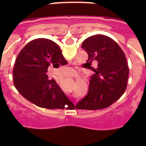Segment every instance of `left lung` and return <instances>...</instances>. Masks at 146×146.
I'll use <instances>...</instances> for the list:
<instances>
[{"instance_id":"8db88e82","label":"left lung","mask_w":146,"mask_h":146,"mask_svg":"<svg viewBox=\"0 0 146 146\" xmlns=\"http://www.w3.org/2000/svg\"><path fill=\"white\" fill-rule=\"evenodd\" d=\"M82 48L88 55L86 64L94 74L91 76L88 92L77 103V109L99 110L117 101L127 86L129 68L126 56L119 45L110 37L94 35L86 38ZM97 61V67L91 66Z\"/></svg>"}]
</instances>
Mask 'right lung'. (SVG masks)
<instances>
[{"instance_id": "add662e5", "label": "right lung", "mask_w": 146, "mask_h": 146, "mask_svg": "<svg viewBox=\"0 0 146 146\" xmlns=\"http://www.w3.org/2000/svg\"><path fill=\"white\" fill-rule=\"evenodd\" d=\"M67 64L60 47L47 38L30 42L20 51L13 71L14 84L22 96L36 106L47 109H74L55 80L47 75L49 66Z\"/></svg>"}]
</instances>
